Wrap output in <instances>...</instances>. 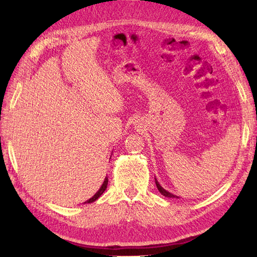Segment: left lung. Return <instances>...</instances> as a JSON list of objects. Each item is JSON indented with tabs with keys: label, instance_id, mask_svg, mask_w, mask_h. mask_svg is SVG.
Instances as JSON below:
<instances>
[{
	"label": "left lung",
	"instance_id": "8db88e82",
	"mask_svg": "<svg viewBox=\"0 0 257 257\" xmlns=\"http://www.w3.org/2000/svg\"><path fill=\"white\" fill-rule=\"evenodd\" d=\"M155 180H156V185H157V188H158V190H159V192L162 194V195H165V196H167V198H177V199H179V196H177V195H174V194H172V193H170L169 192V191H167L166 189H163L161 185L159 184V182L157 181V179L155 178Z\"/></svg>",
	"mask_w": 257,
	"mask_h": 257
}]
</instances>
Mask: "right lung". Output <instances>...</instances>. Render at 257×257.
<instances>
[{"mask_svg":"<svg viewBox=\"0 0 257 257\" xmlns=\"http://www.w3.org/2000/svg\"><path fill=\"white\" fill-rule=\"evenodd\" d=\"M107 184H108V178L106 177V178H105V181H103V183L101 184L100 189L97 191V192L95 193V195H94V196H92V198H90L89 200H87V201L85 202V203H92V202H95L98 198H99V196H100L103 192H105V190L107 189Z\"/></svg>","mask_w":257,"mask_h":257,"instance_id":"add662e5","label":"right lung"}]
</instances>
